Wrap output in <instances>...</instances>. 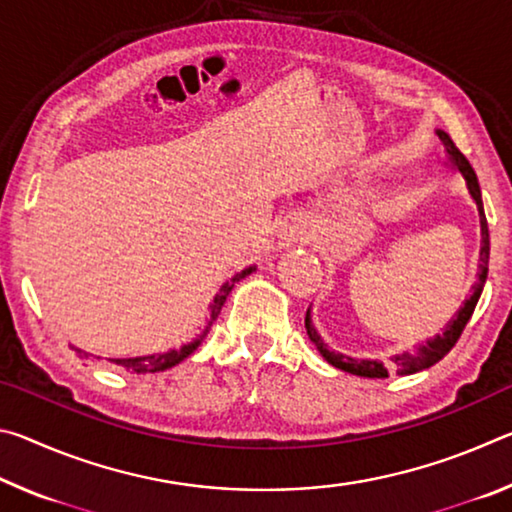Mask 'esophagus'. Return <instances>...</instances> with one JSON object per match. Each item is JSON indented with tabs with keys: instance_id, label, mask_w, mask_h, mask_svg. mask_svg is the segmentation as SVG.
<instances>
[{
	"instance_id": "esophagus-1",
	"label": "esophagus",
	"mask_w": 512,
	"mask_h": 512,
	"mask_svg": "<svg viewBox=\"0 0 512 512\" xmlns=\"http://www.w3.org/2000/svg\"><path fill=\"white\" fill-rule=\"evenodd\" d=\"M307 237H309V225L298 214L284 216V219L277 223V230H275L277 248H291L300 244V241H305Z\"/></svg>"
}]
</instances>
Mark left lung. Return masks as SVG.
<instances>
[{
	"label": "left lung",
	"mask_w": 512,
	"mask_h": 512,
	"mask_svg": "<svg viewBox=\"0 0 512 512\" xmlns=\"http://www.w3.org/2000/svg\"><path fill=\"white\" fill-rule=\"evenodd\" d=\"M436 135L440 144H443L445 155H447V164L452 169H456L461 176L465 178V187H467V194L476 205V212H479V223H481V246H479V271H476V280L472 284V291L467 300L461 305V309L456 311L454 318L449 320V323L443 327V332L431 336L424 343H418L413 350H406V352H397L391 357V363L386 361H379V359H357V357H350V354H343V352H336L329 348V345L323 341V336L318 334V329L314 325V320H311V307L307 309V316H305V327H307V334L311 343L316 345V350L323 354V359L327 363H332L334 368H339L343 372H350V375H357V377H368V379H384L388 377V372L395 370L397 375H413V372H420V370H427L431 368L433 363H438L440 359L445 357V354L454 348L458 336L467 325V320L472 318L474 314V307L476 302H479L483 287H485V280H488V259H490V232H488V221H485V212H483V198H481V187H479V180H476V173L472 169V164L467 162L465 155L456 149V144L452 142V137H449L445 131H440L436 128Z\"/></svg>",
	"instance_id": "left-lung-1"
}]
</instances>
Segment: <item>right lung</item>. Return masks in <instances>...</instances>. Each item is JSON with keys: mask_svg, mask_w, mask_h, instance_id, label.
I'll return each mask as SVG.
<instances>
[{"mask_svg": "<svg viewBox=\"0 0 512 512\" xmlns=\"http://www.w3.org/2000/svg\"><path fill=\"white\" fill-rule=\"evenodd\" d=\"M253 271H257V266H248V268H244V271L232 277L230 282H223V287H221L219 291H216L214 300L210 302V318H207L205 329H203L201 334L196 336L194 341H189V343H185V345H180V348H173V350L162 352V354H144V357H126V359H108V361L115 363V366H119V368L133 370V372H137V375H140V372H162V370H169V368H173V366H178L180 361H185V359L189 357V354H192V352L198 348V345L203 343L207 332H210L212 325H214V320L219 318L223 302H225V298L230 296L232 287H235V284H237L239 280H244V277H248ZM69 348H72L76 354H79L81 359H90V357L97 359V361L101 359V357H94V354L85 352V350H81V348H76V345H69Z\"/></svg>", "mask_w": 512, "mask_h": 512, "instance_id": "right-lung-1", "label": "right lung"}]
</instances>
